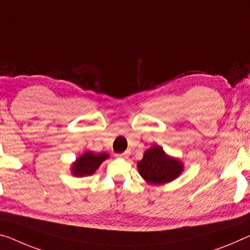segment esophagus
Listing matches in <instances>:
<instances>
[{"mask_svg": "<svg viewBox=\"0 0 250 250\" xmlns=\"http://www.w3.org/2000/svg\"><path fill=\"white\" fill-rule=\"evenodd\" d=\"M130 152L129 151H125L124 153H120V154H116L117 157H122V159H127V157L129 156Z\"/></svg>", "mask_w": 250, "mask_h": 250, "instance_id": "obj_1", "label": "esophagus"}]
</instances>
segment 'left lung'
Listing matches in <instances>:
<instances>
[{
  "mask_svg": "<svg viewBox=\"0 0 250 250\" xmlns=\"http://www.w3.org/2000/svg\"><path fill=\"white\" fill-rule=\"evenodd\" d=\"M140 174L145 181L162 184L173 181L181 174L183 165L180 161L165 154L163 148L153 146L144 153L142 161L137 163Z\"/></svg>",
  "mask_w": 250,
  "mask_h": 250,
  "instance_id": "left-lung-1",
  "label": "left lung"
}]
</instances>
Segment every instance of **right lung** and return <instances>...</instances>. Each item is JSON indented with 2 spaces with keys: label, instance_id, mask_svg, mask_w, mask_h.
Returning a JSON list of instances; mask_svg holds the SVG:
<instances>
[{
  "label": "right lung",
  "instance_id": "1",
  "mask_svg": "<svg viewBox=\"0 0 250 250\" xmlns=\"http://www.w3.org/2000/svg\"><path fill=\"white\" fill-rule=\"evenodd\" d=\"M108 155L106 153L95 154L93 152H86L83 156L77 159L76 163L72 165V173L77 176L91 175L99 167L104 160H106Z\"/></svg>",
  "mask_w": 250,
  "mask_h": 250
}]
</instances>
